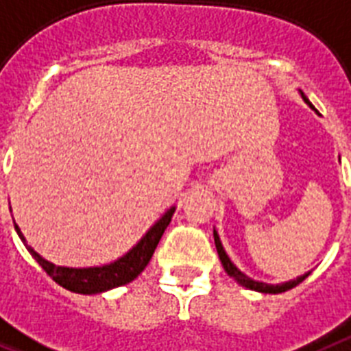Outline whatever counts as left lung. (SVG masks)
<instances>
[{
	"instance_id": "8db88e82",
	"label": "left lung",
	"mask_w": 351,
	"mask_h": 351,
	"mask_svg": "<svg viewBox=\"0 0 351 351\" xmlns=\"http://www.w3.org/2000/svg\"><path fill=\"white\" fill-rule=\"evenodd\" d=\"M299 93H301L303 101L306 102V104H308L312 110L317 111L314 106H312V102L308 101V97L304 95L303 92H299ZM215 243H216V250H218V256H220V261H221V265H223L225 272H227L230 278H234L236 281L241 285V287H245V289H249V290H256V292H261V294H281V292H287V290L298 287V285L301 283V281H304V278H308V274H310V272H306V274L299 276V278L292 279V281H285V283H278V285H270V283H263V281H256V279H252V278H249L247 274H243V272H241V270L238 269V267H236L232 261H230V258L227 256V252H225L223 245H221L220 236H218L216 229H215Z\"/></svg>"
}]
</instances>
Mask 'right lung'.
I'll use <instances>...</instances> for the list:
<instances>
[{
    "label": "right lung",
    "instance_id": "obj_1",
    "mask_svg": "<svg viewBox=\"0 0 351 351\" xmlns=\"http://www.w3.org/2000/svg\"><path fill=\"white\" fill-rule=\"evenodd\" d=\"M175 209L176 207L167 209L160 216V220H156L146 234L142 236L141 241L133 249L128 250L122 258L115 259V261H111L108 265H102V267H86V269L59 267V265L50 263L43 256L37 254L36 250L27 243L18 225L14 223V227H16V232H18V236L28 249V252L32 254V258L41 265L43 270L57 285H61L62 289L75 292V294H101V292H106V290L128 285L146 269L151 256L155 252L156 245H158L162 234H164V230L167 229L171 218L175 215Z\"/></svg>",
    "mask_w": 351,
    "mask_h": 351
}]
</instances>
